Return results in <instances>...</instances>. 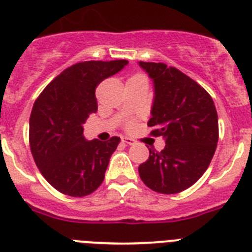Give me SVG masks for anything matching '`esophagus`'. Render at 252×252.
Returning <instances> with one entry per match:
<instances>
[{
    "mask_svg": "<svg viewBox=\"0 0 252 252\" xmlns=\"http://www.w3.org/2000/svg\"><path fill=\"white\" fill-rule=\"evenodd\" d=\"M122 142L126 144V145H133L135 144V141L132 139H130V137H122Z\"/></svg>",
    "mask_w": 252,
    "mask_h": 252,
    "instance_id": "34e87169",
    "label": "esophagus"
}]
</instances>
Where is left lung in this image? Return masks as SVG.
<instances>
[{
  "label": "left lung",
  "instance_id": "obj_1",
  "mask_svg": "<svg viewBox=\"0 0 252 252\" xmlns=\"http://www.w3.org/2000/svg\"><path fill=\"white\" fill-rule=\"evenodd\" d=\"M154 81L153 136L165 139L161 151L140 164L139 174L154 192L174 194L192 187L209 166L218 142V116L212 97L179 69L140 62Z\"/></svg>",
  "mask_w": 252,
  "mask_h": 252
}]
</instances>
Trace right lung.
I'll list each match as a JSON object with an SVG mask.
<instances>
[{"mask_svg": "<svg viewBox=\"0 0 252 252\" xmlns=\"http://www.w3.org/2000/svg\"><path fill=\"white\" fill-rule=\"evenodd\" d=\"M127 60L82 62L55 77L35 101L30 115L31 154L50 186L70 197L93 193L104 179L120 137L87 141L83 124L97 112L95 88Z\"/></svg>", "mask_w": 252, "mask_h": 252, "instance_id": "1", "label": "right lung"}]
</instances>
